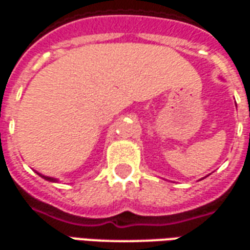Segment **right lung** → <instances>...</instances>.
<instances>
[{
    "instance_id": "add662e5",
    "label": "right lung",
    "mask_w": 250,
    "mask_h": 250,
    "mask_svg": "<svg viewBox=\"0 0 250 250\" xmlns=\"http://www.w3.org/2000/svg\"><path fill=\"white\" fill-rule=\"evenodd\" d=\"M37 173H38V172H37ZM38 175H40L41 177H43V179H45V180H47V182H53V183L58 182V180H57V179H55V177H49V176H45V175H41V173H38Z\"/></svg>"
}]
</instances>
